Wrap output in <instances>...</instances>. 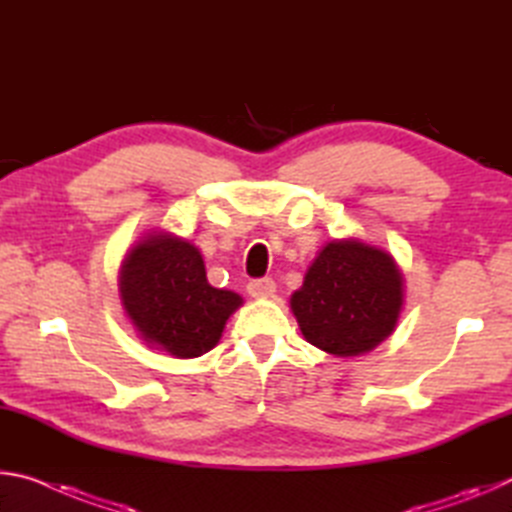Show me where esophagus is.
Wrapping results in <instances>:
<instances>
[{
	"mask_svg": "<svg viewBox=\"0 0 512 512\" xmlns=\"http://www.w3.org/2000/svg\"><path fill=\"white\" fill-rule=\"evenodd\" d=\"M250 296H273L275 293V282L271 277H259V280H250L246 284Z\"/></svg>",
	"mask_w": 512,
	"mask_h": 512,
	"instance_id": "obj_1",
	"label": "esophagus"
}]
</instances>
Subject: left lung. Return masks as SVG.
Masks as SVG:
<instances>
[{
	"label": "left lung",
	"mask_w": 512,
	"mask_h": 512,
	"mask_svg": "<svg viewBox=\"0 0 512 512\" xmlns=\"http://www.w3.org/2000/svg\"><path fill=\"white\" fill-rule=\"evenodd\" d=\"M402 273L391 255L361 241H332L316 257L291 309L305 339L336 357H357L393 332Z\"/></svg>",
	"instance_id": "8db88e82"
}]
</instances>
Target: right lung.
Returning <instances> with one entry per match:
<instances>
[{
  "mask_svg": "<svg viewBox=\"0 0 512 512\" xmlns=\"http://www.w3.org/2000/svg\"><path fill=\"white\" fill-rule=\"evenodd\" d=\"M121 300L142 339L178 359L212 350L241 305L237 293L207 282L198 248L171 235H153L126 257Z\"/></svg>",
  "mask_w": 512,
  "mask_h": 512,
  "instance_id": "right-lung-1",
  "label": "right lung"
}]
</instances>
